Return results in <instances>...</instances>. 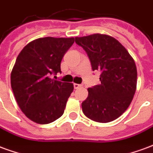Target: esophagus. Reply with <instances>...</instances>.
Masks as SVG:
<instances>
[{"mask_svg":"<svg viewBox=\"0 0 153 153\" xmlns=\"http://www.w3.org/2000/svg\"><path fill=\"white\" fill-rule=\"evenodd\" d=\"M74 87L75 89H78V88H79L80 87H82V85L79 84V83H74Z\"/></svg>","mask_w":153,"mask_h":153,"instance_id":"esophagus-1","label":"esophagus"}]
</instances>
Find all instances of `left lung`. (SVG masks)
I'll use <instances>...</instances> for the list:
<instances>
[{"label":"left lung","instance_id":"8db88e82","mask_svg":"<svg viewBox=\"0 0 153 153\" xmlns=\"http://www.w3.org/2000/svg\"><path fill=\"white\" fill-rule=\"evenodd\" d=\"M86 51L93 70L101 71L98 85L88 88L82 102L88 118L107 123L120 117L130 105L137 87V68L128 51L109 35L95 34L75 38Z\"/></svg>","mask_w":153,"mask_h":153}]
</instances>
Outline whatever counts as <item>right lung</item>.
Masks as SVG:
<instances>
[{
	"label": "right lung",
	"instance_id": "right-lung-1",
	"mask_svg": "<svg viewBox=\"0 0 153 153\" xmlns=\"http://www.w3.org/2000/svg\"><path fill=\"white\" fill-rule=\"evenodd\" d=\"M74 38H41L25 46L17 56L10 83L19 108L29 120L40 125L63 115L74 85L51 79L60 71L64 55Z\"/></svg>",
	"mask_w": 153,
	"mask_h": 153
}]
</instances>
